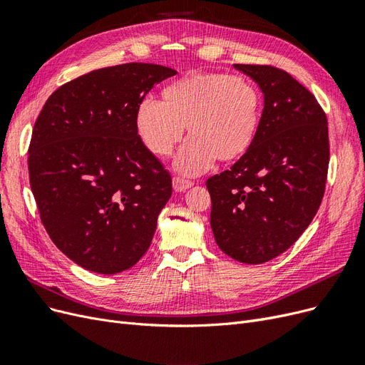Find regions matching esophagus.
<instances>
[{"mask_svg": "<svg viewBox=\"0 0 365 365\" xmlns=\"http://www.w3.org/2000/svg\"><path fill=\"white\" fill-rule=\"evenodd\" d=\"M192 185H193L192 181L184 180V178H181V176H173V189L176 192H184V190H187Z\"/></svg>", "mask_w": 365, "mask_h": 365, "instance_id": "1", "label": "esophagus"}]
</instances>
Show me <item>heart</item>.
Masks as SVG:
<instances>
[{"label":"heart","mask_w":365,"mask_h":365,"mask_svg":"<svg viewBox=\"0 0 365 365\" xmlns=\"http://www.w3.org/2000/svg\"><path fill=\"white\" fill-rule=\"evenodd\" d=\"M163 101L145 98L137 106L138 135L153 155L168 157L182 138L175 168L200 175L213 160L233 161L250 149L260 123V94L240 76L195 73L168 85Z\"/></svg>","instance_id":"heart-1"}]
</instances>
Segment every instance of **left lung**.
Here are the masks:
<instances>
[{
	"label": "left lung",
	"mask_w": 365,
	"mask_h": 365,
	"mask_svg": "<svg viewBox=\"0 0 365 365\" xmlns=\"http://www.w3.org/2000/svg\"><path fill=\"white\" fill-rule=\"evenodd\" d=\"M263 93L259 129L231 169L207 180L217 247L242 263L280 256L312 222L329 169L327 118L314 94L271 65L235 63Z\"/></svg>",
	"instance_id": "8db88e82"
}]
</instances>
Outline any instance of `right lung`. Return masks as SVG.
<instances>
[{"mask_svg":"<svg viewBox=\"0 0 365 365\" xmlns=\"http://www.w3.org/2000/svg\"><path fill=\"white\" fill-rule=\"evenodd\" d=\"M175 74L141 62L94 70L58 88L35 121L29 176L41 222L88 271L129 269L150 245L172 178L143 145L135 113Z\"/></svg>","mask_w":365,"mask_h":365,"instance_id":"right-lung-1","label":"right lung"}]
</instances>
